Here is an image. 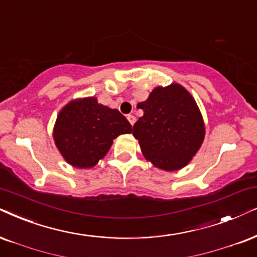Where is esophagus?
I'll return each instance as SVG.
<instances>
[{"mask_svg":"<svg viewBox=\"0 0 257 257\" xmlns=\"http://www.w3.org/2000/svg\"><path fill=\"white\" fill-rule=\"evenodd\" d=\"M126 118H128V121H129V123H131L132 125H134V123H135V116L128 115V116H126Z\"/></svg>","mask_w":257,"mask_h":257,"instance_id":"34e87169","label":"esophagus"}]
</instances>
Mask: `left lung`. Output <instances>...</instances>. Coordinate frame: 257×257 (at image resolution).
Instances as JSON below:
<instances>
[{
	"label": "left lung",
	"instance_id": "1",
	"mask_svg": "<svg viewBox=\"0 0 257 257\" xmlns=\"http://www.w3.org/2000/svg\"><path fill=\"white\" fill-rule=\"evenodd\" d=\"M144 116L133 128L145 158L164 171H178L192 160L205 136L200 110L179 84L158 86L138 104Z\"/></svg>",
	"mask_w": 257,
	"mask_h": 257
}]
</instances>
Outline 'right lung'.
<instances>
[{
    "instance_id": "right-lung-1",
    "label": "right lung",
    "mask_w": 257,
    "mask_h": 257,
    "mask_svg": "<svg viewBox=\"0 0 257 257\" xmlns=\"http://www.w3.org/2000/svg\"><path fill=\"white\" fill-rule=\"evenodd\" d=\"M132 132L131 123L117 109L86 97L71 100L60 110L53 139L66 162L77 168H91L105 157L113 139Z\"/></svg>"
}]
</instances>
